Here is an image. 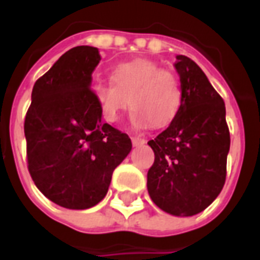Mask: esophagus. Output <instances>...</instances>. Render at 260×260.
Here are the masks:
<instances>
[{
    "label": "esophagus",
    "mask_w": 260,
    "mask_h": 260,
    "mask_svg": "<svg viewBox=\"0 0 260 260\" xmlns=\"http://www.w3.org/2000/svg\"><path fill=\"white\" fill-rule=\"evenodd\" d=\"M132 144H134L135 147L143 146V144H146V140L143 138H139V136H134V138H132Z\"/></svg>",
    "instance_id": "obj_1"
}]
</instances>
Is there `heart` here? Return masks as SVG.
<instances>
[{"label":"heart","mask_w":260,"mask_h":260,"mask_svg":"<svg viewBox=\"0 0 260 260\" xmlns=\"http://www.w3.org/2000/svg\"><path fill=\"white\" fill-rule=\"evenodd\" d=\"M102 117L117 122L124 110H134L132 122L138 128H165L177 117L182 104V86L174 73L158 63L136 59L118 64L112 81L97 83L93 89Z\"/></svg>","instance_id":"1"}]
</instances>
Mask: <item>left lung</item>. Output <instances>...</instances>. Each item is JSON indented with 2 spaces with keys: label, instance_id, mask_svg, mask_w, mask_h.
<instances>
[{
  "label": "left lung",
  "instance_id": "8db88e82",
  "mask_svg": "<svg viewBox=\"0 0 260 260\" xmlns=\"http://www.w3.org/2000/svg\"><path fill=\"white\" fill-rule=\"evenodd\" d=\"M182 86L177 117L148 146L155 160L147 189L156 206L174 216H194L216 200L226 177L231 136L225 105L196 62L178 55Z\"/></svg>",
  "mask_w": 260,
  "mask_h": 260
}]
</instances>
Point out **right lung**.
Returning <instances> with one entry per match:
<instances>
[{
  "label": "right lung",
  "instance_id": "obj_1",
  "mask_svg": "<svg viewBox=\"0 0 260 260\" xmlns=\"http://www.w3.org/2000/svg\"><path fill=\"white\" fill-rule=\"evenodd\" d=\"M95 47L63 54L35 82L24 121L28 171L38 189L67 209H89L105 197L114 169L132 148L129 136L102 121L91 83Z\"/></svg>",
  "mask_w": 260,
  "mask_h": 260
}]
</instances>
